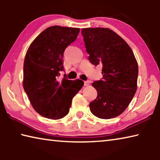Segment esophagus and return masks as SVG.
<instances>
[{"mask_svg":"<svg viewBox=\"0 0 160 160\" xmlns=\"http://www.w3.org/2000/svg\"><path fill=\"white\" fill-rule=\"evenodd\" d=\"M89 84H90V81H85L84 82V85L85 86H88Z\"/></svg>","mask_w":160,"mask_h":160,"instance_id":"34e87169","label":"esophagus"}]
</instances>
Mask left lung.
Here are the masks:
<instances>
[{"instance_id": "8db88e82", "label": "left lung", "mask_w": 160, "mask_h": 160, "mask_svg": "<svg viewBox=\"0 0 160 160\" xmlns=\"http://www.w3.org/2000/svg\"><path fill=\"white\" fill-rule=\"evenodd\" d=\"M81 33L89 61L102 66V80L92 84L97 97L90 103L91 112L102 119L116 117L137 90L138 66L134 53L125 40L108 28H83Z\"/></svg>"}]
</instances>
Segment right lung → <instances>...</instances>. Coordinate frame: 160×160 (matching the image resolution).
Here are the masks:
<instances>
[{
  "instance_id": "right-lung-1",
  "label": "right lung",
  "mask_w": 160,
  "mask_h": 160,
  "mask_svg": "<svg viewBox=\"0 0 160 160\" xmlns=\"http://www.w3.org/2000/svg\"><path fill=\"white\" fill-rule=\"evenodd\" d=\"M79 32V28L50 27L38 35L27 51L23 88L34 109L44 117L56 120L66 116L72 98L84 85L79 79L58 80L59 72L64 70V51Z\"/></svg>"
}]
</instances>
